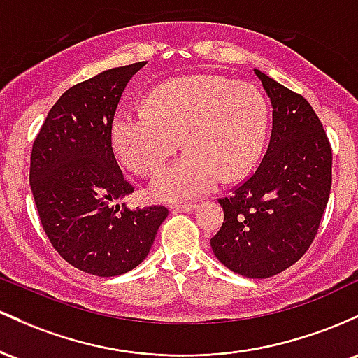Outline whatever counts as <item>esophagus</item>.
Wrapping results in <instances>:
<instances>
[{
	"label": "esophagus",
	"mask_w": 358,
	"mask_h": 358,
	"mask_svg": "<svg viewBox=\"0 0 358 358\" xmlns=\"http://www.w3.org/2000/svg\"><path fill=\"white\" fill-rule=\"evenodd\" d=\"M196 208V204L186 203V204H172L171 210L172 213H191Z\"/></svg>",
	"instance_id": "1"
}]
</instances>
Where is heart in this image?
Returning <instances> with one entry per match:
<instances>
[{"mask_svg": "<svg viewBox=\"0 0 358 358\" xmlns=\"http://www.w3.org/2000/svg\"><path fill=\"white\" fill-rule=\"evenodd\" d=\"M267 125V103L252 84L189 76L152 90L147 111H116L111 143L123 166L154 178L182 138L186 154L152 184L157 198L180 201L211 191L220 176H247L262 152Z\"/></svg>", "mask_w": 358, "mask_h": 358, "instance_id": "1", "label": "heart"}]
</instances>
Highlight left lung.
Returning a JSON list of instances; mask_svg holds the SVG:
<instances>
[{"mask_svg": "<svg viewBox=\"0 0 358 358\" xmlns=\"http://www.w3.org/2000/svg\"><path fill=\"white\" fill-rule=\"evenodd\" d=\"M254 72L271 98V140L255 172L218 199L224 220L211 248L230 271L266 279L298 262L318 233L331 189V145L306 98Z\"/></svg>", "mask_w": 358, "mask_h": 358, "instance_id": "left-lung-1", "label": "left lung"}]
</instances>
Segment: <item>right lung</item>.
Here are the masks:
<instances>
[{
    "label": "right lung",
    "mask_w": 358,
    "mask_h": 358,
    "mask_svg": "<svg viewBox=\"0 0 358 358\" xmlns=\"http://www.w3.org/2000/svg\"><path fill=\"white\" fill-rule=\"evenodd\" d=\"M145 62L115 67L72 86L50 108L30 155V187L43 231L66 262L99 277L131 271L150 252L169 210H128L135 187L111 145L123 91Z\"/></svg>",
    "instance_id": "obj_1"
}]
</instances>
